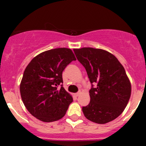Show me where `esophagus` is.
<instances>
[{
  "label": "esophagus",
  "mask_w": 146,
  "mask_h": 146,
  "mask_svg": "<svg viewBox=\"0 0 146 146\" xmlns=\"http://www.w3.org/2000/svg\"><path fill=\"white\" fill-rule=\"evenodd\" d=\"M80 93H81V92H80V91H79V92H77V93H76V97H78V96H79V95H80Z\"/></svg>",
  "instance_id": "1"
}]
</instances>
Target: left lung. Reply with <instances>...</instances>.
<instances>
[{
    "label": "left lung",
    "instance_id": "1",
    "mask_svg": "<svg viewBox=\"0 0 146 146\" xmlns=\"http://www.w3.org/2000/svg\"><path fill=\"white\" fill-rule=\"evenodd\" d=\"M73 51L92 85L90 102L82 108L85 117L102 124L117 118L127 105L131 92L124 68L114 55L104 50L85 47Z\"/></svg>",
    "mask_w": 146,
    "mask_h": 146
}]
</instances>
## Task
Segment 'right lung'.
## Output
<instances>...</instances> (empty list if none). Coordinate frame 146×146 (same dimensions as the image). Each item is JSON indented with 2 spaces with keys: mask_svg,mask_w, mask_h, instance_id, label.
Instances as JSON below:
<instances>
[{
  "mask_svg": "<svg viewBox=\"0 0 146 146\" xmlns=\"http://www.w3.org/2000/svg\"><path fill=\"white\" fill-rule=\"evenodd\" d=\"M76 60L70 48H58L42 52L28 64L20 90L23 103L32 115L44 122L64 117L73 98L63 87L62 73Z\"/></svg>",
  "mask_w": 146,
  "mask_h": 146,
  "instance_id": "1",
  "label": "right lung"
}]
</instances>
